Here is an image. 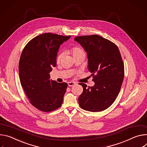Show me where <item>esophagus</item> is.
<instances>
[{
    "label": "esophagus",
    "mask_w": 147,
    "mask_h": 147,
    "mask_svg": "<svg viewBox=\"0 0 147 147\" xmlns=\"http://www.w3.org/2000/svg\"><path fill=\"white\" fill-rule=\"evenodd\" d=\"M76 84V82H69L68 83V86H74V85H75Z\"/></svg>",
    "instance_id": "1"
}]
</instances>
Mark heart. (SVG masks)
<instances>
[{
    "label": "heart",
    "instance_id": "heart-1",
    "mask_svg": "<svg viewBox=\"0 0 147 147\" xmlns=\"http://www.w3.org/2000/svg\"><path fill=\"white\" fill-rule=\"evenodd\" d=\"M71 53L73 55L74 57L75 58L80 56H85V53L82 48L79 47H74L70 50ZM62 57V54L61 53H59L57 57V61L58 62Z\"/></svg>",
    "mask_w": 147,
    "mask_h": 147
}]
</instances>
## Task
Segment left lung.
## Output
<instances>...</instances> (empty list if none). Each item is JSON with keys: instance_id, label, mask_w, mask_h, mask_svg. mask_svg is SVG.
I'll return each mask as SVG.
<instances>
[{"instance_id": "1", "label": "left lung", "mask_w": 147, "mask_h": 147, "mask_svg": "<svg viewBox=\"0 0 147 147\" xmlns=\"http://www.w3.org/2000/svg\"><path fill=\"white\" fill-rule=\"evenodd\" d=\"M88 54V70L93 76V86L80 83L84 89L78 99L82 109L102 111L115 101L124 76V67L117 46L98 35L75 37Z\"/></svg>"}]
</instances>
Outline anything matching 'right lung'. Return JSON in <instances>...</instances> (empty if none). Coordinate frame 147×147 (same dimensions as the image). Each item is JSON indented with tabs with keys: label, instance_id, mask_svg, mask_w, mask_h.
<instances>
[{
	"label": "right lung",
	"instance_id": "add662e5",
	"mask_svg": "<svg viewBox=\"0 0 147 147\" xmlns=\"http://www.w3.org/2000/svg\"><path fill=\"white\" fill-rule=\"evenodd\" d=\"M71 36L51 32L31 40L24 48L19 65V78L30 103L44 112L61 107L68 84L50 80V72L57 65L59 46Z\"/></svg>",
	"mask_w": 147,
	"mask_h": 147
}]
</instances>
